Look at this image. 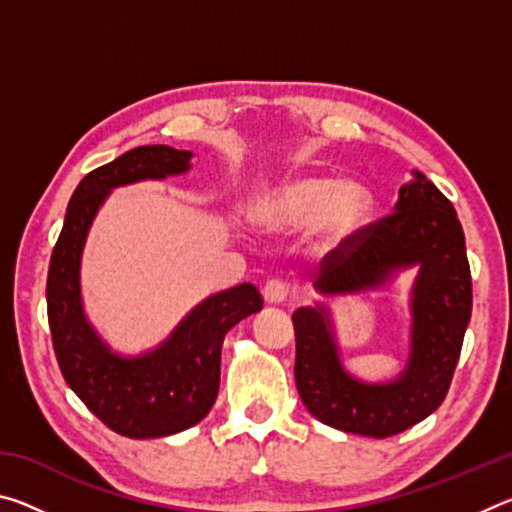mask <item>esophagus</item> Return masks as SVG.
<instances>
[{"mask_svg":"<svg viewBox=\"0 0 512 512\" xmlns=\"http://www.w3.org/2000/svg\"><path fill=\"white\" fill-rule=\"evenodd\" d=\"M262 293H264V300L268 302V305H282V302L289 300L291 287H289L287 282L277 280V277H275V280H268V282L264 284Z\"/></svg>","mask_w":512,"mask_h":512,"instance_id":"esophagus-1","label":"esophagus"}]
</instances>
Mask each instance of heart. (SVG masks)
Listing matches in <instances>:
<instances>
[{
  "label": "heart",
  "mask_w": 512,
  "mask_h": 512,
  "mask_svg": "<svg viewBox=\"0 0 512 512\" xmlns=\"http://www.w3.org/2000/svg\"><path fill=\"white\" fill-rule=\"evenodd\" d=\"M372 196L359 183H336L325 176H302L268 192L257 205L255 221L273 235H293L316 221L325 248H343L366 228Z\"/></svg>",
  "instance_id": "heart-1"
}]
</instances>
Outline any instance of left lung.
Returning <instances> with one entry per match:
<instances>
[{"instance_id": "1", "label": "left lung", "mask_w": 512, "mask_h": 512, "mask_svg": "<svg viewBox=\"0 0 512 512\" xmlns=\"http://www.w3.org/2000/svg\"><path fill=\"white\" fill-rule=\"evenodd\" d=\"M395 212L368 223L323 259L314 287L329 296L377 289L397 268L420 266L411 291V354L402 375L366 384L343 370L325 307H302L296 329V386L307 411L329 427L388 438L427 418L452 384L472 316V275L454 205L413 171Z\"/></svg>"}]
</instances>
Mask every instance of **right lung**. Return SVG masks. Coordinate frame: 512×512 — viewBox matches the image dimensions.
Masks as SVG:
<instances>
[{
	"label": "right lung",
	"instance_id": "1",
	"mask_svg": "<svg viewBox=\"0 0 512 512\" xmlns=\"http://www.w3.org/2000/svg\"><path fill=\"white\" fill-rule=\"evenodd\" d=\"M192 153L153 144L119 155L85 176L67 205L47 275L51 341L69 388L126 438H162L194 427L219 393L221 345L230 327L264 307L253 284L203 300L158 350L119 357L99 339L81 305L79 268L94 214L112 187L189 169Z\"/></svg>",
	"mask_w": 512,
	"mask_h": 512
}]
</instances>
